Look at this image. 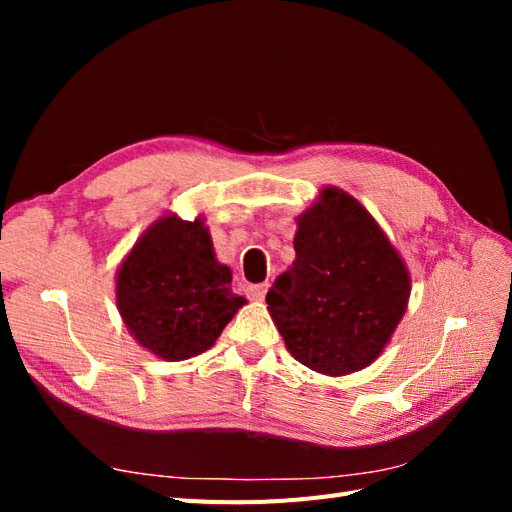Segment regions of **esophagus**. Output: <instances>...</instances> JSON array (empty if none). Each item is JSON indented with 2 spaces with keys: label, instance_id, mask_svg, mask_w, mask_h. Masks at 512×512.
<instances>
[{
  "label": "esophagus",
  "instance_id": "esophagus-1",
  "mask_svg": "<svg viewBox=\"0 0 512 512\" xmlns=\"http://www.w3.org/2000/svg\"><path fill=\"white\" fill-rule=\"evenodd\" d=\"M245 294H247V299L262 301V299H265V294H267V284H250L245 288Z\"/></svg>",
  "mask_w": 512,
  "mask_h": 512
}]
</instances>
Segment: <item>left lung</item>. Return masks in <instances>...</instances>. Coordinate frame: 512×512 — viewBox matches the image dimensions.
Listing matches in <instances>:
<instances>
[{"label":"left lung","instance_id":"obj_1","mask_svg":"<svg viewBox=\"0 0 512 512\" xmlns=\"http://www.w3.org/2000/svg\"><path fill=\"white\" fill-rule=\"evenodd\" d=\"M297 260L267 292L269 314L299 363L329 376L367 367L410 297L395 247L352 196L327 188L299 218Z\"/></svg>","mask_w":512,"mask_h":512}]
</instances>
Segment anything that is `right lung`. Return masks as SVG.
<instances>
[{
	"instance_id": "1",
	"label": "right lung",
	"mask_w": 512,
	"mask_h": 512,
	"mask_svg": "<svg viewBox=\"0 0 512 512\" xmlns=\"http://www.w3.org/2000/svg\"><path fill=\"white\" fill-rule=\"evenodd\" d=\"M200 220H158L117 273V305L136 342L166 361L209 350L245 303Z\"/></svg>"
}]
</instances>
